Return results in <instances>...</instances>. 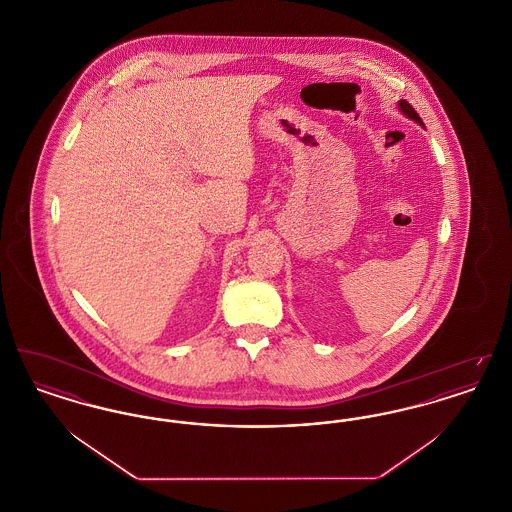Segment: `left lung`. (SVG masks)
Instances as JSON below:
<instances>
[{"instance_id":"obj_1","label":"left lung","mask_w":512,"mask_h":512,"mask_svg":"<svg viewBox=\"0 0 512 512\" xmlns=\"http://www.w3.org/2000/svg\"><path fill=\"white\" fill-rule=\"evenodd\" d=\"M399 109H401V113H403V115H407L409 119H413L414 122H418V124H422V126H424V122H422V119L418 117V113L414 111L413 105H411L409 101L401 99V101H399Z\"/></svg>"}]
</instances>
